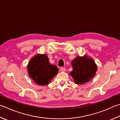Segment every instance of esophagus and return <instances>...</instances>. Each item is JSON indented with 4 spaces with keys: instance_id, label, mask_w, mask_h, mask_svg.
I'll use <instances>...</instances> for the list:
<instances>
[{
    "instance_id": "obj_1",
    "label": "esophagus",
    "mask_w": 120,
    "mask_h": 120,
    "mask_svg": "<svg viewBox=\"0 0 120 120\" xmlns=\"http://www.w3.org/2000/svg\"><path fill=\"white\" fill-rule=\"evenodd\" d=\"M66 68H65L64 67H61L60 68V70L62 72H64V71H66Z\"/></svg>"
}]
</instances>
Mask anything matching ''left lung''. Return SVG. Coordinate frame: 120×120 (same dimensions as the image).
Masks as SVG:
<instances>
[{"label": "left lung", "instance_id": "left-lung-1", "mask_svg": "<svg viewBox=\"0 0 120 120\" xmlns=\"http://www.w3.org/2000/svg\"><path fill=\"white\" fill-rule=\"evenodd\" d=\"M71 64L73 70L70 75L77 84H83L89 82L95 75L97 70L94 60L86 56L77 57L72 61Z\"/></svg>", "mask_w": 120, "mask_h": 120}]
</instances>
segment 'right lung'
<instances>
[{"label":"right lung","instance_id":"add662e5","mask_svg":"<svg viewBox=\"0 0 120 120\" xmlns=\"http://www.w3.org/2000/svg\"><path fill=\"white\" fill-rule=\"evenodd\" d=\"M28 71L30 77L36 83L45 86L57 75L59 69L56 65L50 64L47 55L37 54L30 61Z\"/></svg>","mask_w":120,"mask_h":120}]
</instances>
